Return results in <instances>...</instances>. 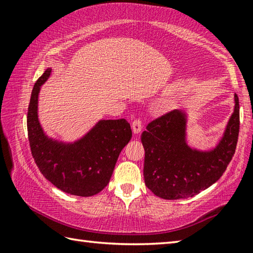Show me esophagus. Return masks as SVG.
I'll use <instances>...</instances> for the list:
<instances>
[{"mask_svg":"<svg viewBox=\"0 0 253 253\" xmlns=\"http://www.w3.org/2000/svg\"><path fill=\"white\" fill-rule=\"evenodd\" d=\"M131 128H132V132H134V134H139V132L142 131V128H143L142 121H140V119H135V121L131 123Z\"/></svg>","mask_w":253,"mask_h":253,"instance_id":"esophagus-1","label":"esophagus"}]
</instances>
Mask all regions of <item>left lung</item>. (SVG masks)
I'll list each match as a JSON object with an SVG mask.
<instances>
[{
	"label": "left lung",
	"mask_w": 253,
	"mask_h": 253,
	"mask_svg": "<svg viewBox=\"0 0 253 253\" xmlns=\"http://www.w3.org/2000/svg\"><path fill=\"white\" fill-rule=\"evenodd\" d=\"M219 144L199 151L186 143L185 111L175 109L151 122L142 134L144 179L156 196L165 200L192 198L219 179L234 155L240 129L239 98Z\"/></svg>",
	"instance_id": "1"
}]
</instances>
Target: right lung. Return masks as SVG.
<instances>
[{
	"label": "right lung",
	"mask_w": 253,
	"mask_h": 253,
	"mask_svg": "<svg viewBox=\"0 0 253 253\" xmlns=\"http://www.w3.org/2000/svg\"><path fill=\"white\" fill-rule=\"evenodd\" d=\"M51 75L48 68L34 84L28 109V136L34 162L55 187L68 194L92 196L109 183L122 149L131 138L126 119L98 122L74 143H63L45 135L38 118L41 85Z\"/></svg>",
	"instance_id": "right-lung-1"
}]
</instances>
